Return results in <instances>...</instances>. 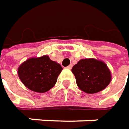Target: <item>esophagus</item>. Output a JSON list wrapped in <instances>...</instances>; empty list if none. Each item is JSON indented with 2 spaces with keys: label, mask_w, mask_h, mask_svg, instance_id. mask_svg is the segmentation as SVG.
<instances>
[{
  "label": "esophagus",
  "mask_w": 129,
  "mask_h": 129,
  "mask_svg": "<svg viewBox=\"0 0 129 129\" xmlns=\"http://www.w3.org/2000/svg\"><path fill=\"white\" fill-rule=\"evenodd\" d=\"M66 68H67V69H71L72 68V65L70 64L69 66H67Z\"/></svg>",
  "instance_id": "obj_1"
}]
</instances>
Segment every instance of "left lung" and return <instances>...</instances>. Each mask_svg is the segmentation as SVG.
I'll return each instance as SVG.
<instances>
[{"label": "left lung", "instance_id": "obj_1", "mask_svg": "<svg viewBox=\"0 0 129 129\" xmlns=\"http://www.w3.org/2000/svg\"><path fill=\"white\" fill-rule=\"evenodd\" d=\"M74 74L78 87L87 93H95L104 90L110 84L111 75L104 62L92 58L83 59L73 66Z\"/></svg>", "mask_w": 129, "mask_h": 129}]
</instances>
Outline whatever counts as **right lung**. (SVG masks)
<instances>
[{
  "label": "right lung",
  "instance_id": "1",
  "mask_svg": "<svg viewBox=\"0 0 129 129\" xmlns=\"http://www.w3.org/2000/svg\"><path fill=\"white\" fill-rule=\"evenodd\" d=\"M62 70L60 65L51 60L48 56L45 55L27 60L18 67V75L28 89L45 92L55 85Z\"/></svg>",
  "mask_w": 129,
  "mask_h": 129
}]
</instances>
